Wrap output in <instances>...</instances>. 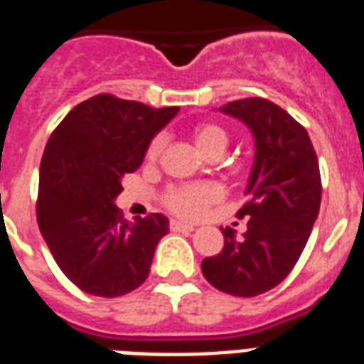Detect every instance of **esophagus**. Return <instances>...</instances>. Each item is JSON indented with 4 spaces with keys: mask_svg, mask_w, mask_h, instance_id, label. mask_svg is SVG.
<instances>
[{
    "mask_svg": "<svg viewBox=\"0 0 364 364\" xmlns=\"http://www.w3.org/2000/svg\"><path fill=\"white\" fill-rule=\"evenodd\" d=\"M170 231L191 232V231H194V225H188V223H183V221H170Z\"/></svg>",
    "mask_w": 364,
    "mask_h": 364,
    "instance_id": "1",
    "label": "esophagus"
}]
</instances>
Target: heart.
Masks as SVG:
<instances>
[{
    "mask_svg": "<svg viewBox=\"0 0 364 364\" xmlns=\"http://www.w3.org/2000/svg\"><path fill=\"white\" fill-rule=\"evenodd\" d=\"M193 139L196 146L206 156H221L225 152L227 145H229V132L225 127L218 126V124L206 122V124H198L194 127ZM164 145H166L164 135H160V133L154 135L149 146H146V162H156L160 154H162ZM221 198H223V188L219 187L218 183H191V185H179V187L168 188L164 193V206L168 208L171 213H176V215L196 219L200 218L208 208L218 204Z\"/></svg>",
    "mask_w": 364,
    "mask_h": 364,
    "instance_id": "heart-1",
    "label": "heart"
}]
</instances>
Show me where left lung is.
I'll list each match as a JSON object with an SVG mask.
<instances>
[{"instance_id": "8db88e82", "label": "left lung", "mask_w": 364, "mask_h": 364, "mask_svg": "<svg viewBox=\"0 0 364 364\" xmlns=\"http://www.w3.org/2000/svg\"><path fill=\"white\" fill-rule=\"evenodd\" d=\"M221 110L256 139L250 198L237 213L248 218V231L237 238L221 227L223 250L202 262V273L221 292L252 298L281 284L298 263L321 208V171L305 127L279 105L250 97Z\"/></svg>"}]
</instances>
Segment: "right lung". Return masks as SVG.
Masks as SVG:
<instances>
[{
	"label": "right lung",
	"mask_w": 364,
	"mask_h": 364,
	"mask_svg": "<svg viewBox=\"0 0 364 364\" xmlns=\"http://www.w3.org/2000/svg\"><path fill=\"white\" fill-rule=\"evenodd\" d=\"M101 93L80 102L55 127L40 164L38 227L66 279L80 290L118 298L146 281L162 213L126 221L114 198L137 170L151 139L177 114Z\"/></svg>",
	"instance_id": "right-lung-1"
}]
</instances>
